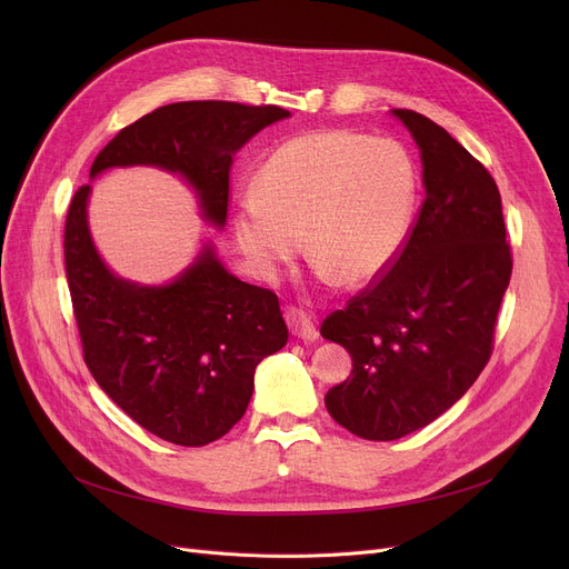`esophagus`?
I'll return each instance as SVG.
<instances>
[{
  "mask_svg": "<svg viewBox=\"0 0 569 569\" xmlns=\"http://www.w3.org/2000/svg\"><path fill=\"white\" fill-rule=\"evenodd\" d=\"M283 316H286V322H288L290 332H292L295 337H300V339H305V341H313V339L318 337L316 325L311 322V318H309L302 309L286 307V309H283Z\"/></svg>",
  "mask_w": 569,
  "mask_h": 569,
  "instance_id": "34e87169",
  "label": "esophagus"
}]
</instances>
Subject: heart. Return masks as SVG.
<instances>
[{
	"label": "heart",
	"mask_w": 569,
	"mask_h": 569,
	"mask_svg": "<svg viewBox=\"0 0 569 569\" xmlns=\"http://www.w3.org/2000/svg\"><path fill=\"white\" fill-rule=\"evenodd\" d=\"M415 204V172L392 140L343 129L286 140L264 161L253 196L237 202V242L260 274L307 253L343 283H365L397 256Z\"/></svg>",
	"instance_id": "obj_1"
}]
</instances>
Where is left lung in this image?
<instances>
[{
    "label": "left lung",
    "mask_w": 569,
    "mask_h": 569,
    "mask_svg": "<svg viewBox=\"0 0 569 569\" xmlns=\"http://www.w3.org/2000/svg\"><path fill=\"white\" fill-rule=\"evenodd\" d=\"M395 114L420 147L427 196L385 274L320 325L352 357L325 406L367 440L403 438L466 395L493 352L512 277L491 172L429 117Z\"/></svg>",
    "instance_id": "obj_1"
}]
</instances>
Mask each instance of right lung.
Wrapping results in <instances>:
<instances>
[{"mask_svg":"<svg viewBox=\"0 0 569 569\" xmlns=\"http://www.w3.org/2000/svg\"><path fill=\"white\" fill-rule=\"evenodd\" d=\"M290 112L279 106L184 101L161 106L119 131L92 163L159 166L184 174L204 217L223 226L232 154ZM89 187L71 198L64 264L82 357L101 390L142 429L202 447L247 412L262 357L281 350L288 327L279 297L228 274L212 249L163 288L117 279L87 230Z\"/></svg>","mask_w":569,"mask_h":569,"instance_id":"right-lung-1","label":"right lung"}]
</instances>
